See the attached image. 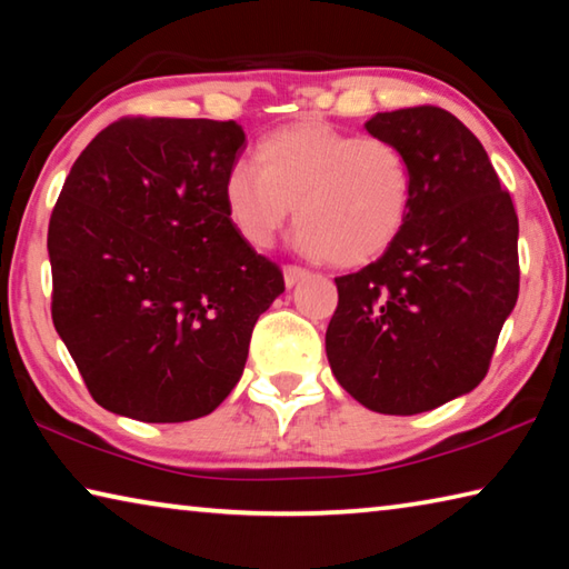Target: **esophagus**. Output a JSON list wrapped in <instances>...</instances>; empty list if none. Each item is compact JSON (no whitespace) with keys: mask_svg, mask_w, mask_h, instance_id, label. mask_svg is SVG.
Masks as SVG:
<instances>
[{"mask_svg":"<svg viewBox=\"0 0 569 569\" xmlns=\"http://www.w3.org/2000/svg\"><path fill=\"white\" fill-rule=\"evenodd\" d=\"M308 278V271L306 268H298V266H286L283 268V281H286V288H293L301 281H306Z\"/></svg>","mask_w":569,"mask_h":569,"instance_id":"34e87169","label":"esophagus"}]
</instances>
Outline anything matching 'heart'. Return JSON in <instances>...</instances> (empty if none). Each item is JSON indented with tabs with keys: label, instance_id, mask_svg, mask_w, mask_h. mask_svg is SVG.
Masks as SVG:
<instances>
[{
	"label": "heart",
	"instance_id": "obj_1",
	"mask_svg": "<svg viewBox=\"0 0 569 569\" xmlns=\"http://www.w3.org/2000/svg\"><path fill=\"white\" fill-rule=\"evenodd\" d=\"M256 166L223 180L226 216L253 248H271L296 206L298 250L353 268L387 253L409 220V162L389 140L301 120L266 134Z\"/></svg>",
	"mask_w": 569,
	"mask_h": 569
}]
</instances>
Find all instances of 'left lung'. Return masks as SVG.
Returning a JSON list of instances; mask_svg holds the SVG:
<instances>
[{"mask_svg": "<svg viewBox=\"0 0 569 569\" xmlns=\"http://www.w3.org/2000/svg\"><path fill=\"white\" fill-rule=\"evenodd\" d=\"M363 128L407 158L411 210L377 263L336 278L326 356L366 409L409 417L485 379L519 293V223L487 150L451 112H377Z\"/></svg>", "mask_w": 569, "mask_h": 569, "instance_id": "left-lung-1", "label": "left lung"}]
</instances>
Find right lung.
Masks as SVG:
<instances>
[{"mask_svg": "<svg viewBox=\"0 0 569 569\" xmlns=\"http://www.w3.org/2000/svg\"><path fill=\"white\" fill-rule=\"evenodd\" d=\"M233 120L130 118L94 138L52 210V321L102 409L178 423L220 407L283 273L230 226Z\"/></svg>", "mask_w": 569, "mask_h": 569, "instance_id": "1", "label": "right lung"}]
</instances>
